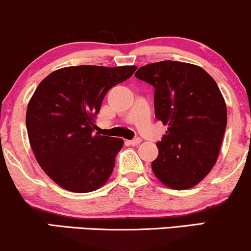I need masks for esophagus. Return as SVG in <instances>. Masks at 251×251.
<instances>
[{"mask_svg":"<svg viewBox=\"0 0 251 251\" xmlns=\"http://www.w3.org/2000/svg\"><path fill=\"white\" fill-rule=\"evenodd\" d=\"M141 142H142V140H141V138H134V140H131V141H126V143L130 144V146H138Z\"/></svg>","mask_w":251,"mask_h":251,"instance_id":"esophagus-1","label":"esophagus"}]
</instances>
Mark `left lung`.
<instances>
[{
	"instance_id": "left-lung-1",
	"label": "left lung",
	"mask_w": 251,
	"mask_h": 251,
	"mask_svg": "<svg viewBox=\"0 0 251 251\" xmlns=\"http://www.w3.org/2000/svg\"><path fill=\"white\" fill-rule=\"evenodd\" d=\"M135 77L155 88V116L168 126L152 172L172 189L193 188L216 163L226 128L219 85L201 67L177 61L147 64Z\"/></svg>"
}]
</instances>
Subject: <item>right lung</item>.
<instances>
[{
	"label": "right lung",
	"instance_id": "obj_1",
	"mask_svg": "<svg viewBox=\"0 0 251 251\" xmlns=\"http://www.w3.org/2000/svg\"><path fill=\"white\" fill-rule=\"evenodd\" d=\"M137 67H66L49 74L28 103L29 142L43 172L73 193H90L107 183L122 138L93 134L105 94Z\"/></svg>",
	"mask_w": 251,
	"mask_h": 251
}]
</instances>
